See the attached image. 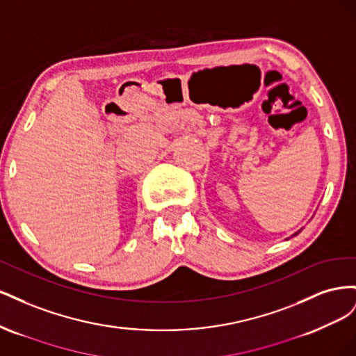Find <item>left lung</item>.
Returning a JSON list of instances; mask_svg holds the SVG:
<instances>
[{
    "label": "left lung",
    "instance_id": "obj_1",
    "mask_svg": "<svg viewBox=\"0 0 356 356\" xmlns=\"http://www.w3.org/2000/svg\"><path fill=\"white\" fill-rule=\"evenodd\" d=\"M296 234H298V233H296ZM296 234H294V236H296Z\"/></svg>",
    "mask_w": 356,
    "mask_h": 356
}]
</instances>
